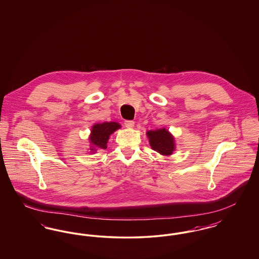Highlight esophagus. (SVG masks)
<instances>
[{
    "label": "esophagus",
    "mask_w": 259,
    "mask_h": 259,
    "mask_svg": "<svg viewBox=\"0 0 259 259\" xmlns=\"http://www.w3.org/2000/svg\"><path fill=\"white\" fill-rule=\"evenodd\" d=\"M124 125H125V127H127V128H129V129H132V128L135 126V122H134V121H131V120H126V121L124 122Z\"/></svg>",
    "instance_id": "esophagus-1"
}]
</instances>
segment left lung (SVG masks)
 I'll use <instances>...</instances> for the list:
<instances>
[{
    "label": "left lung",
    "instance_id": "left-lung-1",
    "mask_svg": "<svg viewBox=\"0 0 259 259\" xmlns=\"http://www.w3.org/2000/svg\"><path fill=\"white\" fill-rule=\"evenodd\" d=\"M149 145L151 148L161 155L170 156L176 150L175 137L166 128L147 131Z\"/></svg>",
    "mask_w": 259,
    "mask_h": 259
}]
</instances>
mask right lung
I'll use <instances>...</instances> for the list:
<instances>
[{"label": "right lung", "mask_w": 259, "mask_h": 259, "mask_svg": "<svg viewBox=\"0 0 259 259\" xmlns=\"http://www.w3.org/2000/svg\"><path fill=\"white\" fill-rule=\"evenodd\" d=\"M120 124L113 121L94 124L88 137L90 143L89 153H95L99 149H106L110 136L116 130L120 129Z\"/></svg>", "instance_id": "1"}]
</instances>
